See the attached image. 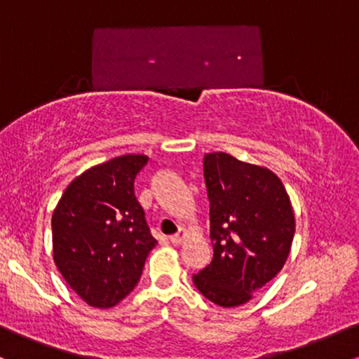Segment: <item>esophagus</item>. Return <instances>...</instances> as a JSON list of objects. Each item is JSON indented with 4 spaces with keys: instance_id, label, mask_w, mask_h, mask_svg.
Here are the masks:
<instances>
[{
    "instance_id": "1",
    "label": "esophagus",
    "mask_w": 359,
    "mask_h": 359,
    "mask_svg": "<svg viewBox=\"0 0 359 359\" xmlns=\"http://www.w3.org/2000/svg\"><path fill=\"white\" fill-rule=\"evenodd\" d=\"M184 238H185V231L182 228H180L179 233H175L174 236H170V243H172V245H180V243L184 241Z\"/></svg>"
}]
</instances>
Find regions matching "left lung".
<instances>
[{"mask_svg":"<svg viewBox=\"0 0 359 359\" xmlns=\"http://www.w3.org/2000/svg\"><path fill=\"white\" fill-rule=\"evenodd\" d=\"M204 179L214 255L192 282L216 306L236 307L282 270L294 240V211L273 172L222 151L204 156Z\"/></svg>","mask_w":359,"mask_h":359,"instance_id":"obj_1","label":"left lung"}]
</instances>
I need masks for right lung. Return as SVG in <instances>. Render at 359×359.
<instances>
[{
    "mask_svg": "<svg viewBox=\"0 0 359 359\" xmlns=\"http://www.w3.org/2000/svg\"><path fill=\"white\" fill-rule=\"evenodd\" d=\"M145 155H123L74 179L52 216L53 262L93 307L116 306L137 287L156 245L135 196Z\"/></svg>",
    "mask_w": 359,
    "mask_h": 359,
    "instance_id": "1",
    "label": "right lung"
}]
</instances>
